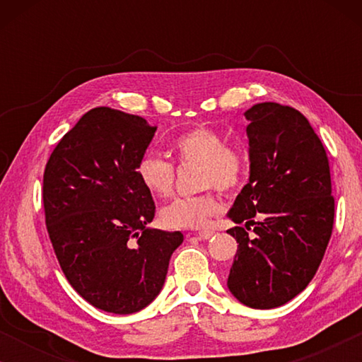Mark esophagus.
Listing matches in <instances>:
<instances>
[{"label":"esophagus","mask_w":362,"mask_h":362,"mask_svg":"<svg viewBox=\"0 0 362 362\" xmlns=\"http://www.w3.org/2000/svg\"><path fill=\"white\" fill-rule=\"evenodd\" d=\"M197 237H199V239H202V240H207V239H211L212 235H214V230H209V229H204V230H199L196 234Z\"/></svg>","instance_id":"34e87169"}]
</instances>
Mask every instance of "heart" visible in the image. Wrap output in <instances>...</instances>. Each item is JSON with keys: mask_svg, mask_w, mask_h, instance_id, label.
Returning a JSON list of instances; mask_svg holds the SVG:
<instances>
[{"mask_svg": "<svg viewBox=\"0 0 362 362\" xmlns=\"http://www.w3.org/2000/svg\"><path fill=\"white\" fill-rule=\"evenodd\" d=\"M171 151L180 165H199L196 196L176 197L160 211V219L171 229H201L221 214L217 192L239 189L247 173V156L239 146L226 143V136L212 127L197 125L171 141ZM138 180L155 197H168L175 189L176 170L171 161L158 155H145L136 166Z\"/></svg>", "mask_w": 362, "mask_h": 362, "instance_id": "b5f03b06", "label": "heart"}]
</instances>
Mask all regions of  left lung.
Instances as JSON below:
<instances>
[{
	"label": "left lung",
	"mask_w": 362,
	"mask_h": 362,
	"mask_svg": "<svg viewBox=\"0 0 362 362\" xmlns=\"http://www.w3.org/2000/svg\"><path fill=\"white\" fill-rule=\"evenodd\" d=\"M250 177L227 217L237 254L227 286L257 310L301 293L323 260L334 222L329 163L303 113L275 102L245 112ZM255 229V235L248 230Z\"/></svg>",
	"instance_id": "left-lung-1"
}]
</instances>
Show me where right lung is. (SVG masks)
<instances>
[{"label": "right lung", "mask_w": 362, "mask_h": 362, "mask_svg": "<svg viewBox=\"0 0 362 362\" xmlns=\"http://www.w3.org/2000/svg\"><path fill=\"white\" fill-rule=\"evenodd\" d=\"M156 127L97 107L54 148L42 181L46 227L72 288L98 310L136 313L156 298L181 232L148 229L155 202L138 161Z\"/></svg>", "instance_id": "obj_1"}]
</instances>
